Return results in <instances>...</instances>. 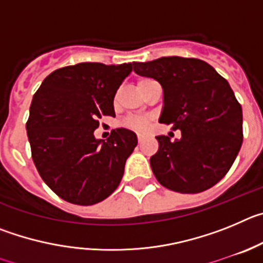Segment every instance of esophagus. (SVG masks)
Wrapping results in <instances>:
<instances>
[{
    "instance_id": "obj_1",
    "label": "esophagus",
    "mask_w": 263,
    "mask_h": 263,
    "mask_svg": "<svg viewBox=\"0 0 263 263\" xmlns=\"http://www.w3.org/2000/svg\"><path fill=\"white\" fill-rule=\"evenodd\" d=\"M137 138H138L139 143H142L143 141H145V136H143V134H138V136H137Z\"/></svg>"
}]
</instances>
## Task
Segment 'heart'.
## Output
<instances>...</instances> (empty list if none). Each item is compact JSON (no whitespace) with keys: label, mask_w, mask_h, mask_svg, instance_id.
Returning <instances> with one entry per match:
<instances>
[{"label":"heart","mask_w":263,"mask_h":263,"mask_svg":"<svg viewBox=\"0 0 263 263\" xmlns=\"http://www.w3.org/2000/svg\"><path fill=\"white\" fill-rule=\"evenodd\" d=\"M148 81H152V79H147V78L139 79L137 85L141 87V85L146 84V83H148ZM124 125L126 127H129V129L143 132V130H147L148 127H150V118L142 117V116H129V117L125 118Z\"/></svg>","instance_id":"heart-1"}]
</instances>
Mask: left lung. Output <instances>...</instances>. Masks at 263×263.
I'll use <instances>...</instances> for the list:
<instances>
[{
  "label": "left lung",
  "instance_id": "obj_1",
  "mask_svg": "<svg viewBox=\"0 0 263 263\" xmlns=\"http://www.w3.org/2000/svg\"><path fill=\"white\" fill-rule=\"evenodd\" d=\"M138 75L163 88L160 124L182 138L158 136L150 164L158 182L171 191L199 194L227 175L242 145V109L231 85L200 59L164 57L133 63Z\"/></svg>",
  "mask_w": 263,
  "mask_h": 263
}]
</instances>
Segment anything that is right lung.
Here are the masks:
<instances>
[{
  "instance_id": "right-lung-1",
  "label": "right lung",
  "mask_w": 263,
  "mask_h": 263,
  "mask_svg": "<svg viewBox=\"0 0 263 263\" xmlns=\"http://www.w3.org/2000/svg\"><path fill=\"white\" fill-rule=\"evenodd\" d=\"M132 63H79L53 71L32 97L26 122L31 157L41 178L63 200L93 205L113 194L137 146L132 130L95 138L99 120L116 117L113 100Z\"/></svg>"
}]
</instances>
